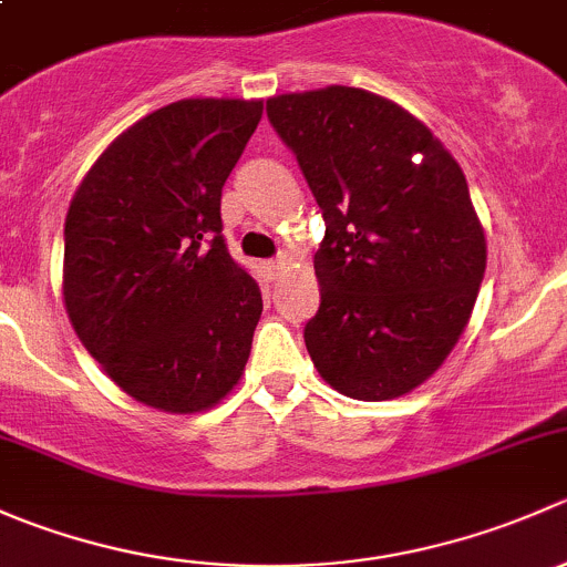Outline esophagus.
<instances>
[{"instance_id": "34e87169", "label": "esophagus", "mask_w": 567, "mask_h": 567, "mask_svg": "<svg viewBox=\"0 0 567 567\" xmlns=\"http://www.w3.org/2000/svg\"><path fill=\"white\" fill-rule=\"evenodd\" d=\"M262 268H266L268 279H277L279 274H282L285 268H288V262H285V257H279V260H268V262H262Z\"/></svg>"}]
</instances>
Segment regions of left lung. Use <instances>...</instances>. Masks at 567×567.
<instances>
[{
    "instance_id": "1",
    "label": "left lung",
    "mask_w": 567,
    "mask_h": 567,
    "mask_svg": "<svg viewBox=\"0 0 567 567\" xmlns=\"http://www.w3.org/2000/svg\"><path fill=\"white\" fill-rule=\"evenodd\" d=\"M266 112L326 221L312 364L346 398H400L442 368L483 282L463 169L422 120L368 90L274 95Z\"/></svg>"
}]
</instances>
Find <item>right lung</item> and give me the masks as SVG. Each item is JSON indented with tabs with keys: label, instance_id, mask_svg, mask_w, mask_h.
Wrapping results in <instances>:
<instances>
[{
	"label": "right lung",
	"instance_id": "right-lung-1",
	"mask_svg": "<svg viewBox=\"0 0 567 567\" xmlns=\"http://www.w3.org/2000/svg\"><path fill=\"white\" fill-rule=\"evenodd\" d=\"M262 101L186 99L142 117L90 167L65 216L62 296L109 379L194 414L241 379L260 320L255 279L221 236V186Z\"/></svg>",
	"mask_w": 567,
	"mask_h": 567
}]
</instances>
